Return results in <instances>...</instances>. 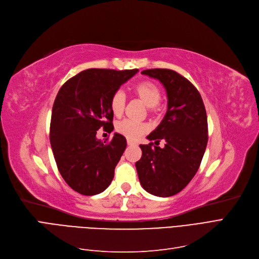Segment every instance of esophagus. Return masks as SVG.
<instances>
[{"instance_id":"1","label":"esophagus","mask_w":259,"mask_h":259,"mask_svg":"<svg viewBox=\"0 0 259 259\" xmlns=\"http://www.w3.org/2000/svg\"><path fill=\"white\" fill-rule=\"evenodd\" d=\"M127 143H128V145H130V146H132V145H136V142H133L132 140H128V141H127Z\"/></svg>"}]
</instances>
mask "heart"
I'll return each instance as SVG.
<instances>
[{
    "label": "heart",
    "instance_id": "obj_1",
    "mask_svg": "<svg viewBox=\"0 0 259 259\" xmlns=\"http://www.w3.org/2000/svg\"><path fill=\"white\" fill-rule=\"evenodd\" d=\"M132 92L138 98L144 102L150 112L159 110V102L162 97V92L159 86L152 81H141L132 88ZM124 105H126V96L121 91L113 93L110 99V109L114 116L119 117L122 115ZM144 123L136 122L129 119L119 121L116 124V131L119 135L126 137L129 140H136L146 131Z\"/></svg>",
    "mask_w": 259,
    "mask_h": 259
}]
</instances>
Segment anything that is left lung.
I'll list each match as a JSON object with an SVG mask.
<instances>
[{
    "label": "left lung",
    "instance_id": "obj_1",
    "mask_svg": "<svg viewBox=\"0 0 259 259\" xmlns=\"http://www.w3.org/2000/svg\"><path fill=\"white\" fill-rule=\"evenodd\" d=\"M143 74L159 80L167 95V111L159 126L140 145L136 163L142 187L148 193L168 197L179 193L196 174L208 142L207 114L200 94L185 76L170 69H147ZM163 139V149L156 145Z\"/></svg>",
    "mask_w": 259,
    "mask_h": 259
}]
</instances>
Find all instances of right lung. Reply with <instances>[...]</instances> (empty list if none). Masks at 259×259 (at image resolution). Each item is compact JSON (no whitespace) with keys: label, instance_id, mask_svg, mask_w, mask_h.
<instances>
[{"label":"right lung","instance_id":"right-lung-1","mask_svg":"<svg viewBox=\"0 0 259 259\" xmlns=\"http://www.w3.org/2000/svg\"><path fill=\"white\" fill-rule=\"evenodd\" d=\"M139 70L92 68L67 81L56 95L50 123V143L57 168L66 184L82 195L107 189L127 146L126 138H96L101 127L113 126L110 99ZM114 129V127H113Z\"/></svg>","mask_w":259,"mask_h":259}]
</instances>
